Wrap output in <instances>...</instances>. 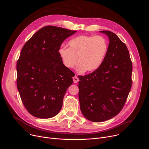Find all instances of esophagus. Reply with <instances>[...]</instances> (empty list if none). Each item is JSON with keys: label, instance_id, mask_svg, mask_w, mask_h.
<instances>
[{"label": "esophagus", "instance_id": "34e87169", "mask_svg": "<svg viewBox=\"0 0 149 149\" xmlns=\"http://www.w3.org/2000/svg\"><path fill=\"white\" fill-rule=\"evenodd\" d=\"M73 81L74 83H77L79 81V79L78 78V77L77 76H74L73 77Z\"/></svg>", "mask_w": 149, "mask_h": 149}]
</instances>
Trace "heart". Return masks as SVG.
Here are the masks:
<instances>
[{
    "label": "heart",
    "instance_id": "1",
    "mask_svg": "<svg viewBox=\"0 0 149 149\" xmlns=\"http://www.w3.org/2000/svg\"><path fill=\"white\" fill-rule=\"evenodd\" d=\"M69 48H59L58 54L63 65L73 68L78 61L79 72H91L102 64L108 51L107 41L101 36L80 35L68 42Z\"/></svg>",
    "mask_w": 149,
    "mask_h": 149
}]
</instances>
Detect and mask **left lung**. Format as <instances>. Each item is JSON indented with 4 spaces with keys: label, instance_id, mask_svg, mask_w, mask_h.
I'll return each instance as SVG.
<instances>
[{
    "label": "left lung",
    "instance_id": "1",
    "mask_svg": "<svg viewBox=\"0 0 149 149\" xmlns=\"http://www.w3.org/2000/svg\"><path fill=\"white\" fill-rule=\"evenodd\" d=\"M100 32L110 39L102 64L92 73L78 77L81 111L93 122H102L117 116L132 85V62L125 44L111 31Z\"/></svg>",
    "mask_w": 149,
    "mask_h": 149
}]
</instances>
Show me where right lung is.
I'll return each mask as SVG.
<instances>
[{"mask_svg":"<svg viewBox=\"0 0 149 149\" xmlns=\"http://www.w3.org/2000/svg\"><path fill=\"white\" fill-rule=\"evenodd\" d=\"M76 32L43 27L21 50L16 64L17 88L25 109L35 117H53L62 108L75 74L63 65L58 51L63 40Z\"/></svg>","mask_w":149,"mask_h":149,"instance_id":"add662e5","label":"right lung"}]
</instances>
